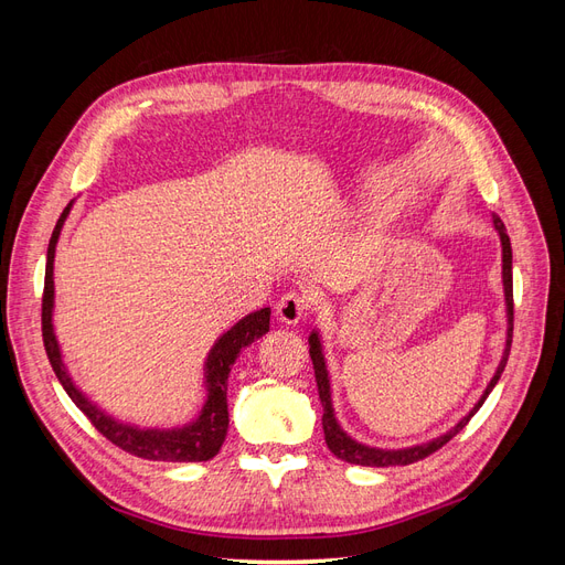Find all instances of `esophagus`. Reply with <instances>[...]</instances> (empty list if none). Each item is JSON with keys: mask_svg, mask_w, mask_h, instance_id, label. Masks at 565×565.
<instances>
[{"mask_svg": "<svg viewBox=\"0 0 565 565\" xmlns=\"http://www.w3.org/2000/svg\"><path fill=\"white\" fill-rule=\"evenodd\" d=\"M306 311H309V301H306V297H301L297 292L285 295L276 306L278 320L285 324H299L306 318Z\"/></svg>", "mask_w": 565, "mask_h": 565, "instance_id": "1", "label": "esophagus"}]
</instances>
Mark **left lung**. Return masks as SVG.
I'll return each mask as SVG.
<instances>
[{
	"mask_svg": "<svg viewBox=\"0 0 565 565\" xmlns=\"http://www.w3.org/2000/svg\"><path fill=\"white\" fill-rule=\"evenodd\" d=\"M492 226H494V231H498L500 245H502V289H504V311H507L504 351H502L498 370H494L488 386L481 393V398H478L469 413L461 417L455 426H450L446 434H440L431 440L417 443V446H407V448H374V446H367V443H361V440H355L353 436H349L344 431V426H341L339 419H337L334 398H332V380H330V370H328V358H324V344H322L320 328L311 330L309 353H311V361H313L318 393H320V403H322V431H324V443H328V448L332 450L334 457L349 461V465H361V467H405V465H413V461H417L426 455H431L438 448L446 446V443L452 436H457L461 429H465L467 422L478 413V407L486 403V398L490 396V391L502 377L507 358H509V351H511V334H514V280H511V243H509V235L504 231L502 218L498 214H492Z\"/></svg>",
	"mask_w": 565,
	"mask_h": 565,
	"instance_id": "left-lung-1",
	"label": "left lung"
}]
</instances>
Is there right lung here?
Listing matches in <instances>:
<instances>
[{
  "mask_svg": "<svg viewBox=\"0 0 565 565\" xmlns=\"http://www.w3.org/2000/svg\"><path fill=\"white\" fill-rule=\"evenodd\" d=\"M75 200L67 202L56 228L51 233L46 249V273H44V301H42V334L49 363L54 367L61 386L65 388L71 401L92 419L96 429L104 434L117 448H122L136 457L156 459V461H207L212 459L221 446H224L228 434V374L237 361V355L247 349L252 341L262 339L268 332L270 309L252 311L233 322L226 332H221L212 349L204 355L202 365V388L204 401L200 413L183 424L174 426H139L134 422H125L110 415L106 407L82 391L73 380L71 367L65 363L61 341L56 337L54 311H56V282H54V262L56 247L61 241V231L67 216L73 212Z\"/></svg>",
  "mask_w": 565,
  "mask_h": 565,
  "instance_id": "1",
  "label": "right lung"
}]
</instances>
